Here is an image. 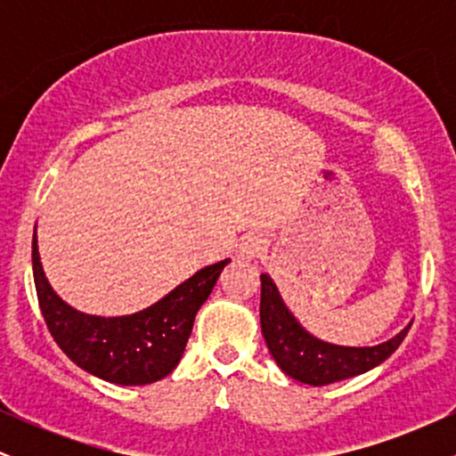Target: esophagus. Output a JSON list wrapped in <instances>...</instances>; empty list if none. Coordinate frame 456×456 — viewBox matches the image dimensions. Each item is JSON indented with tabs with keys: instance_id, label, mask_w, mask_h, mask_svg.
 Listing matches in <instances>:
<instances>
[{
	"instance_id": "1",
	"label": "esophagus",
	"mask_w": 456,
	"mask_h": 456,
	"mask_svg": "<svg viewBox=\"0 0 456 456\" xmlns=\"http://www.w3.org/2000/svg\"><path fill=\"white\" fill-rule=\"evenodd\" d=\"M265 250V238L261 233H250L246 235L242 240V244H240V257L250 261L255 257H259L261 253Z\"/></svg>"
}]
</instances>
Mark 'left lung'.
<instances>
[{
  "label": "left lung",
  "instance_id": "8db88e82",
  "mask_svg": "<svg viewBox=\"0 0 456 456\" xmlns=\"http://www.w3.org/2000/svg\"><path fill=\"white\" fill-rule=\"evenodd\" d=\"M259 317L265 345L282 373L311 386H328L366 373L388 360L411 328L410 323L395 338L375 347H341L323 343L296 322L268 274H261Z\"/></svg>",
  "mask_w": 456,
  "mask_h": 456
}]
</instances>
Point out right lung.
<instances>
[{"mask_svg": "<svg viewBox=\"0 0 456 456\" xmlns=\"http://www.w3.org/2000/svg\"><path fill=\"white\" fill-rule=\"evenodd\" d=\"M31 264L40 311L61 352L104 381L143 386L167 378L180 362L197 311L212 294L229 259L199 270L145 311L109 319L75 311L51 289L40 264L36 233Z\"/></svg>", "mask_w": 456, "mask_h": 456, "instance_id": "add662e5", "label": "right lung"}]
</instances>
